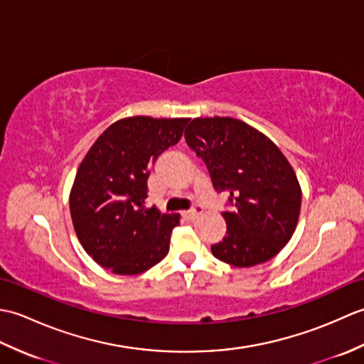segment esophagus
I'll return each instance as SVG.
<instances>
[{
  "instance_id": "esophagus-1",
  "label": "esophagus",
  "mask_w": 364,
  "mask_h": 364,
  "mask_svg": "<svg viewBox=\"0 0 364 364\" xmlns=\"http://www.w3.org/2000/svg\"><path fill=\"white\" fill-rule=\"evenodd\" d=\"M203 213V208L202 206H194L192 208V210H189V211H184L183 213V218L184 219H188V220H196L200 214Z\"/></svg>"
}]
</instances>
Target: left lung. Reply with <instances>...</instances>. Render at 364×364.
Instances as JSON below:
<instances>
[{"label":"left lung","instance_id":"8db88e82","mask_svg":"<svg viewBox=\"0 0 364 364\" xmlns=\"http://www.w3.org/2000/svg\"><path fill=\"white\" fill-rule=\"evenodd\" d=\"M184 139L205 162L214 191L228 194L227 236L211 245L214 257L236 267L274 258L289 242L301 203L288 159L264 134L231 117L194 119Z\"/></svg>","mask_w":364,"mask_h":364}]
</instances>
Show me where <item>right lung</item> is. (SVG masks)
<instances>
[{"mask_svg": "<svg viewBox=\"0 0 364 364\" xmlns=\"http://www.w3.org/2000/svg\"><path fill=\"white\" fill-rule=\"evenodd\" d=\"M188 122L119 120L82 159L70 194V214L84 250L102 267L137 275L166 258L180 215L146 208V180L159 154L180 141Z\"/></svg>", "mask_w": 364, "mask_h": 364, "instance_id": "obj_1", "label": "right lung"}]
</instances>
